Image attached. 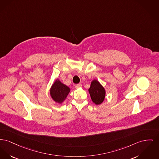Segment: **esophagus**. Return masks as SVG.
Masks as SVG:
<instances>
[{
  "instance_id": "1",
  "label": "esophagus",
  "mask_w": 159,
  "mask_h": 159,
  "mask_svg": "<svg viewBox=\"0 0 159 159\" xmlns=\"http://www.w3.org/2000/svg\"><path fill=\"white\" fill-rule=\"evenodd\" d=\"M82 84H76V85L75 86V88H76V89H79V88H82Z\"/></svg>"
}]
</instances>
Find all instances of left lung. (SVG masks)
<instances>
[{"mask_svg": "<svg viewBox=\"0 0 159 159\" xmlns=\"http://www.w3.org/2000/svg\"><path fill=\"white\" fill-rule=\"evenodd\" d=\"M88 91L93 102L96 105H100L104 102L106 96V90L103 85L97 80L93 79L91 82Z\"/></svg>", "mask_w": 159, "mask_h": 159, "instance_id": "8db88e82", "label": "left lung"}]
</instances>
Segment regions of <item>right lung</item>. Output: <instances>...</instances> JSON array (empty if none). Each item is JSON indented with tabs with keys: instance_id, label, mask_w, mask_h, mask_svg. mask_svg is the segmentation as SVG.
<instances>
[{
	"instance_id": "add662e5",
	"label": "right lung",
	"mask_w": 159,
	"mask_h": 159,
	"mask_svg": "<svg viewBox=\"0 0 159 159\" xmlns=\"http://www.w3.org/2000/svg\"><path fill=\"white\" fill-rule=\"evenodd\" d=\"M70 88L63 84L59 79H57L50 89V95L52 100L58 104H62L66 100Z\"/></svg>"
}]
</instances>
